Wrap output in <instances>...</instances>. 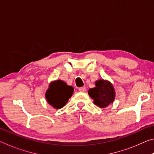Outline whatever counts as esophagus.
I'll return each instance as SVG.
<instances>
[{"label":"esophagus","mask_w":154,"mask_h":154,"mask_svg":"<svg viewBox=\"0 0 154 154\" xmlns=\"http://www.w3.org/2000/svg\"><path fill=\"white\" fill-rule=\"evenodd\" d=\"M78 90H79V92H85V88H84V87H81Z\"/></svg>","instance_id":"1"}]
</instances>
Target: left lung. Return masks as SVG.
I'll return each mask as SVG.
<instances>
[{"mask_svg":"<svg viewBox=\"0 0 154 154\" xmlns=\"http://www.w3.org/2000/svg\"><path fill=\"white\" fill-rule=\"evenodd\" d=\"M96 87L88 91V94L94 99V103L100 107H106L113 102L115 90L111 83L100 79L96 82Z\"/></svg>","mask_w":154,"mask_h":154,"instance_id":"left-lung-1","label":"left lung"}]
</instances>
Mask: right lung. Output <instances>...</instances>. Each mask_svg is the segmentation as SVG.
Masks as SVG:
<instances>
[{
  "label": "right lung",
  "mask_w": 154,
  "mask_h": 154,
  "mask_svg": "<svg viewBox=\"0 0 154 154\" xmlns=\"http://www.w3.org/2000/svg\"><path fill=\"white\" fill-rule=\"evenodd\" d=\"M74 92V88L67 85L60 80L50 83L47 90L45 97L49 105L56 109H60L66 105Z\"/></svg>",
  "instance_id": "1"
}]
</instances>
